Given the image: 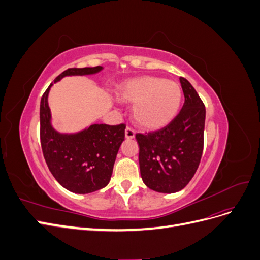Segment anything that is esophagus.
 <instances>
[{
	"label": "esophagus",
	"mask_w": 260,
	"mask_h": 260,
	"mask_svg": "<svg viewBox=\"0 0 260 260\" xmlns=\"http://www.w3.org/2000/svg\"><path fill=\"white\" fill-rule=\"evenodd\" d=\"M124 136H125V139H133L136 136V132L132 128L127 127V128H125V131H124Z\"/></svg>",
	"instance_id": "esophagus-1"
}]
</instances>
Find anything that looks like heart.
<instances>
[{
	"mask_svg": "<svg viewBox=\"0 0 260 260\" xmlns=\"http://www.w3.org/2000/svg\"><path fill=\"white\" fill-rule=\"evenodd\" d=\"M118 98L123 103L133 104L132 116L139 127L157 130L176 117L182 91L175 81L144 76L122 84Z\"/></svg>",
	"mask_w": 260,
	"mask_h": 260,
	"instance_id": "obj_1",
	"label": "heart"
}]
</instances>
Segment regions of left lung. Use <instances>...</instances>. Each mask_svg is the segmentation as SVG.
<instances>
[{"mask_svg":"<svg viewBox=\"0 0 260 260\" xmlns=\"http://www.w3.org/2000/svg\"><path fill=\"white\" fill-rule=\"evenodd\" d=\"M184 104L166 127L136 135L141 177L147 187L176 193L190 182L199 168L204 147L206 109L198 92L180 77Z\"/></svg>","mask_w":260,"mask_h":260,"instance_id":"1","label":"left lung"}]
</instances>
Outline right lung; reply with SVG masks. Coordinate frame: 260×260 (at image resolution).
<instances>
[{"label": "right lung", "mask_w": 260, "mask_h": 260, "mask_svg": "<svg viewBox=\"0 0 260 260\" xmlns=\"http://www.w3.org/2000/svg\"><path fill=\"white\" fill-rule=\"evenodd\" d=\"M102 66L69 68L55 78L100 73ZM50 86L40 103V139L46 165L57 182L68 191L88 194L105 187L111 180L114 164L124 140V123L91 124L76 133H60L52 125L48 103Z\"/></svg>", "instance_id": "right-lung-1"}]
</instances>
